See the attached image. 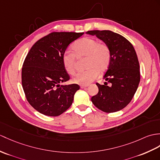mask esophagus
Masks as SVG:
<instances>
[{
	"mask_svg": "<svg viewBox=\"0 0 160 160\" xmlns=\"http://www.w3.org/2000/svg\"><path fill=\"white\" fill-rule=\"evenodd\" d=\"M88 87V85H81L80 88H86V87Z\"/></svg>",
	"mask_w": 160,
	"mask_h": 160,
	"instance_id": "1",
	"label": "esophagus"
}]
</instances>
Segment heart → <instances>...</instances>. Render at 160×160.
I'll return each instance as SVG.
<instances>
[{"instance_id":"b5f03b06","label":"heart","mask_w":160,"mask_h":160,"mask_svg":"<svg viewBox=\"0 0 160 160\" xmlns=\"http://www.w3.org/2000/svg\"><path fill=\"white\" fill-rule=\"evenodd\" d=\"M74 54L66 51L62 54V61L66 72L73 75L76 72V56L78 58L87 57V71L76 74L73 82L87 85L98 76L99 72H103L108 68L110 62V50L105 43L91 38H82L73 45Z\"/></svg>"}]
</instances>
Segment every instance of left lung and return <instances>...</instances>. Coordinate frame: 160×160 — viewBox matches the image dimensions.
I'll list each match as a JSON object with an SVG mask.
<instances>
[{"label": "left lung", "mask_w": 160, "mask_h": 160, "mask_svg": "<svg viewBox=\"0 0 160 160\" xmlns=\"http://www.w3.org/2000/svg\"><path fill=\"white\" fill-rule=\"evenodd\" d=\"M109 47L110 62L103 76L104 84L97 83L98 93L92 103L103 112H115L127 106L137 91L140 80L138 57L132 44L124 37L110 31H90ZM110 83V85H108Z\"/></svg>", "instance_id": "left-lung-1"}]
</instances>
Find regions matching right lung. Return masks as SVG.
I'll return each instance as SVG.
<instances>
[{"mask_svg":"<svg viewBox=\"0 0 160 160\" xmlns=\"http://www.w3.org/2000/svg\"><path fill=\"white\" fill-rule=\"evenodd\" d=\"M84 32H52L32 46L22 69V84L27 101L46 116L57 117L72 106L80 86L61 85L70 77L62 57L67 48Z\"/></svg>","mask_w":160,"mask_h":160,"instance_id":"obj_1","label":"right lung"}]
</instances>
